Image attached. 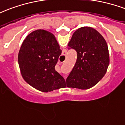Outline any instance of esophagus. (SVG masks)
Instances as JSON below:
<instances>
[{"label": "esophagus", "instance_id": "obj_1", "mask_svg": "<svg viewBox=\"0 0 125 125\" xmlns=\"http://www.w3.org/2000/svg\"><path fill=\"white\" fill-rule=\"evenodd\" d=\"M64 78H65H65H66V77H64Z\"/></svg>", "mask_w": 125, "mask_h": 125}]
</instances>
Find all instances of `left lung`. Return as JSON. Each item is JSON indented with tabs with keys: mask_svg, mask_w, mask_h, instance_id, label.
Instances as JSON below:
<instances>
[{
	"mask_svg": "<svg viewBox=\"0 0 125 125\" xmlns=\"http://www.w3.org/2000/svg\"><path fill=\"white\" fill-rule=\"evenodd\" d=\"M68 46L77 52V58L67 78V86L82 90L94 86L104 76L109 63L104 38L96 29L83 27L73 33Z\"/></svg>",
	"mask_w": 125,
	"mask_h": 125,
	"instance_id": "obj_1",
	"label": "left lung"
}]
</instances>
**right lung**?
Segmentation results:
<instances>
[{
  "label": "right lung",
  "mask_w": 125,
  "mask_h": 125,
  "mask_svg": "<svg viewBox=\"0 0 125 125\" xmlns=\"http://www.w3.org/2000/svg\"><path fill=\"white\" fill-rule=\"evenodd\" d=\"M62 50L54 35L38 29L29 34L18 54V63L23 79L41 92L64 88L65 81L55 69Z\"/></svg>",
  "instance_id": "right-lung-1"
}]
</instances>
